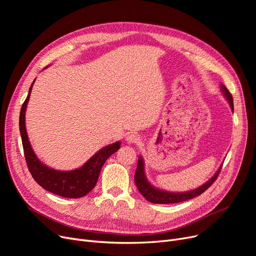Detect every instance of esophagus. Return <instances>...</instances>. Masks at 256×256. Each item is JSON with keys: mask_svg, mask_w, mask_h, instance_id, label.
<instances>
[{"mask_svg": "<svg viewBox=\"0 0 256 256\" xmlns=\"http://www.w3.org/2000/svg\"><path fill=\"white\" fill-rule=\"evenodd\" d=\"M126 140L128 144H137V142H139V141H140V137L138 135H136V134H130V135L126 136Z\"/></svg>", "mask_w": 256, "mask_h": 256, "instance_id": "esophagus-1", "label": "esophagus"}]
</instances>
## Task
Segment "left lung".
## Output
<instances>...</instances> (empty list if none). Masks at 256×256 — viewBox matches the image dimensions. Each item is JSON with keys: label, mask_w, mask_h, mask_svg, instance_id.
Returning a JSON list of instances; mask_svg holds the SVG:
<instances>
[{"label": "left lung", "mask_w": 256, "mask_h": 256, "mask_svg": "<svg viewBox=\"0 0 256 256\" xmlns=\"http://www.w3.org/2000/svg\"><path fill=\"white\" fill-rule=\"evenodd\" d=\"M220 90H222V94H224V97L230 104V108L233 112L234 110L233 98L231 96L230 92L226 90V88L224 84H220ZM220 168H222V166L218 168L216 173L206 184H204L202 186H198L196 188H193V190H191V191L170 192V191L162 190V188H158L154 186L148 180L146 175V170H144V160L142 156H139L134 179H135V184L138 188V191L141 193V195H142L148 202H152V204H177V202H186L188 200H192V198L202 194L206 190V188H210L211 184L215 182V179L220 174Z\"/></svg>", "instance_id": "1"}]
</instances>
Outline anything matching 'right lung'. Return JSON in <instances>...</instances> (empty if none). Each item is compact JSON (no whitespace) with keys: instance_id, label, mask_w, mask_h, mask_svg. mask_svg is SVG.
I'll return each instance as SVG.
<instances>
[{"instance_id":"add662e5","label":"right lung","mask_w":256,"mask_h":256,"mask_svg":"<svg viewBox=\"0 0 256 256\" xmlns=\"http://www.w3.org/2000/svg\"><path fill=\"white\" fill-rule=\"evenodd\" d=\"M36 79L30 85L27 98L24 101L20 112V133L24 148V155L30 172L34 180L43 188L56 195L66 198H80L90 193L96 186L99 174L108 158L120 148V141L108 144L94 154L82 166L72 171H60L44 164L36 157L27 135L25 126V114L30 92Z\"/></svg>"}]
</instances>
